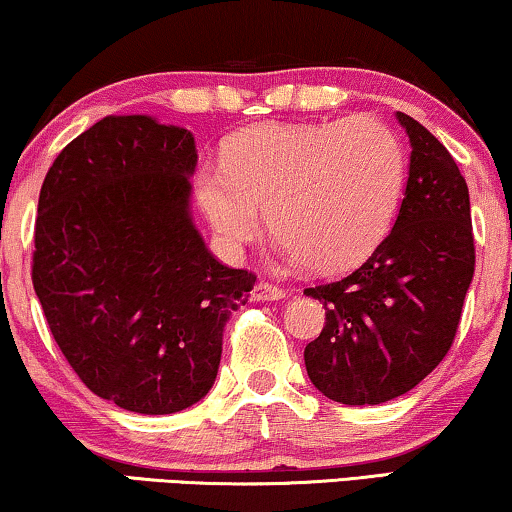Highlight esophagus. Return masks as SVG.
<instances>
[{"label":"esophagus","instance_id":"obj_1","mask_svg":"<svg viewBox=\"0 0 512 512\" xmlns=\"http://www.w3.org/2000/svg\"><path fill=\"white\" fill-rule=\"evenodd\" d=\"M286 298V291L279 286H272V284H261L254 286V291H251V300L254 302H272V300H284Z\"/></svg>","mask_w":512,"mask_h":512}]
</instances>
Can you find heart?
<instances>
[{
	"mask_svg": "<svg viewBox=\"0 0 512 512\" xmlns=\"http://www.w3.org/2000/svg\"><path fill=\"white\" fill-rule=\"evenodd\" d=\"M224 168H201L194 194L228 247L270 233L318 274L351 270L379 249L402 198L406 157L374 117L325 124H256L226 140Z\"/></svg>",
	"mask_w": 512,
	"mask_h": 512,
	"instance_id": "obj_1",
	"label": "heart"
}]
</instances>
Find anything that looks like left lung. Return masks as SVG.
Segmentation results:
<instances>
[{
	"instance_id": "8db88e82",
	"label": "left lung",
	"mask_w": 512,
	"mask_h": 512,
	"mask_svg": "<svg viewBox=\"0 0 512 512\" xmlns=\"http://www.w3.org/2000/svg\"><path fill=\"white\" fill-rule=\"evenodd\" d=\"M395 117L411 143L395 226L358 270L305 291L325 307L323 332L305 348L307 374L348 406L390 402L446 358L476 265L455 159L413 117Z\"/></svg>"
}]
</instances>
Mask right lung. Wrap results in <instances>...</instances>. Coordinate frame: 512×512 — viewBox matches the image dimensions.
<instances>
[{"label": "right lung", "instance_id": "obj_1", "mask_svg": "<svg viewBox=\"0 0 512 512\" xmlns=\"http://www.w3.org/2000/svg\"><path fill=\"white\" fill-rule=\"evenodd\" d=\"M194 133L108 115L43 180L32 281L73 372L120 409L166 416L210 392L256 277L221 265L191 217Z\"/></svg>", "mask_w": 512, "mask_h": 512}]
</instances>
